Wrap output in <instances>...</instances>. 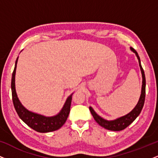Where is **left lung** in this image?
Returning a JSON list of instances; mask_svg holds the SVG:
<instances>
[{
	"label": "left lung",
	"mask_w": 158,
	"mask_h": 158,
	"mask_svg": "<svg viewBox=\"0 0 158 158\" xmlns=\"http://www.w3.org/2000/svg\"><path fill=\"white\" fill-rule=\"evenodd\" d=\"M131 50L133 51L137 56V59L139 61V68H140L141 73H142V77H143V85H142V90H141V95L139 97V102L137 104V106H135V108L130 112L129 114H128L126 116H123V117H120V118L115 119V120L112 121H108L106 119H102V117H99V115H97V114L94 111L93 108L91 107H90L89 109L91 112V114L93 115L94 119L97 122L99 126H101L103 128H105L106 129L110 130V131H121V130L125 129L127 128L131 123H133L135 121V119L137 118L139 116V114H140L141 110L143 109V107L144 106L145 102V97H146V77H145V73L144 70L142 68V65L140 63V59L137 54V52L134 48H131Z\"/></svg>",
	"instance_id": "1"
}]
</instances>
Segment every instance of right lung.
Segmentation results:
<instances>
[{"label":"right lung","instance_id":"right-lung-1","mask_svg":"<svg viewBox=\"0 0 158 158\" xmlns=\"http://www.w3.org/2000/svg\"><path fill=\"white\" fill-rule=\"evenodd\" d=\"M18 59H19V57L17 58L15 61V68H14L13 73H12V81H11L12 102H13L16 112L19 114L20 118L22 119L27 126H30V128L36 131L41 132V133H46V132H50L58 130L64 124L67 119H68L70 110L72 95H70L68 98L60 113L57 114L56 116H54V117H44V116L40 115V114L29 111L20 102L15 91V76Z\"/></svg>","mask_w":158,"mask_h":158}]
</instances>
